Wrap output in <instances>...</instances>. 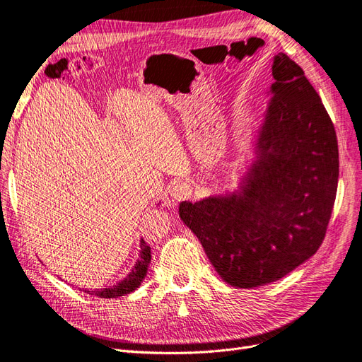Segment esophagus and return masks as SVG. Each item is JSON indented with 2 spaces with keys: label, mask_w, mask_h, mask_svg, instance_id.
<instances>
[{
  "label": "esophagus",
  "mask_w": 362,
  "mask_h": 362,
  "mask_svg": "<svg viewBox=\"0 0 362 362\" xmlns=\"http://www.w3.org/2000/svg\"><path fill=\"white\" fill-rule=\"evenodd\" d=\"M191 192H192L191 185L179 182L176 185H173V188L170 191V195H171L173 199H176V202H182V199L188 198L191 195Z\"/></svg>",
  "instance_id": "esophagus-1"
}]
</instances>
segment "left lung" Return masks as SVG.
Listing matches in <instances>:
<instances>
[{"label":"left lung","instance_id":"obj_1","mask_svg":"<svg viewBox=\"0 0 362 362\" xmlns=\"http://www.w3.org/2000/svg\"><path fill=\"white\" fill-rule=\"evenodd\" d=\"M272 71L257 158L240 191L179 206L211 265L235 288L276 282L313 257L336 202L339 146L331 117L288 55L277 53Z\"/></svg>","mask_w":362,"mask_h":362}]
</instances>
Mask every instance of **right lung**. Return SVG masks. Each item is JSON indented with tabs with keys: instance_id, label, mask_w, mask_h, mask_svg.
I'll list each match as a JSON object with an SVG mask.
<instances>
[{
	"instance_id": "add662e5",
	"label": "right lung",
	"mask_w": 362,
	"mask_h": 362,
	"mask_svg": "<svg viewBox=\"0 0 362 362\" xmlns=\"http://www.w3.org/2000/svg\"><path fill=\"white\" fill-rule=\"evenodd\" d=\"M140 258L137 259L136 265H134L132 272L124 279L120 280L119 284L110 286V288H104V289H97V291H86L90 296H97L101 298H117L127 296V293L136 291L146 277L147 273V267L151 264V246L147 245L144 240H140Z\"/></svg>"
}]
</instances>
